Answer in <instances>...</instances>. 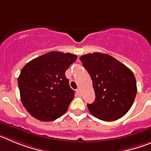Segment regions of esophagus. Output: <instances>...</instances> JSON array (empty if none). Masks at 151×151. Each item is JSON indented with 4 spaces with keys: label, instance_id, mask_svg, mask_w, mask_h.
Returning <instances> with one entry per match:
<instances>
[{
    "label": "esophagus",
    "instance_id": "1",
    "mask_svg": "<svg viewBox=\"0 0 151 151\" xmlns=\"http://www.w3.org/2000/svg\"><path fill=\"white\" fill-rule=\"evenodd\" d=\"M76 93H77V96H81V90H80V89H77L76 90Z\"/></svg>",
    "mask_w": 151,
    "mask_h": 151
}]
</instances>
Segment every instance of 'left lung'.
Returning a JSON list of instances; mask_svg holds the SVG:
<instances>
[{
    "label": "left lung",
    "instance_id": "1",
    "mask_svg": "<svg viewBox=\"0 0 151 151\" xmlns=\"http://www.w3.org/2000/svg\"><path fill=\"white\" fill-rule=\"evenodd\" d=\"M90 75L96 94L87 104L89 112L104 121H114L129 111L135 99L137 86L134 74L114 57L94 52L80 58Z\"/></svg>",
    "mask_w": 151,
    "mask_h": 151
}]
</instances>
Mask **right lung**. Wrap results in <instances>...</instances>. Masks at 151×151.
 I'll use <instances>...</instances> for the list:
<instances>
[{
    "label": "right lung",
    "instance_id": "add662e5",
    "mask_svg": "<svg viewBox=\"0 0 151 151\" xmlns=\"http://www.w3.org/2000/svg\"><path fill=\"white\" fill-rule=\"evenodd\" d=\"M77 55L54 51L27 63L18 77L21 101L30 114L49 122L65 114L74 98L65 77L66 70Z\"/></svg>",
    "mask_w": 151,
    "mask_h": 151
}]
</instances>
